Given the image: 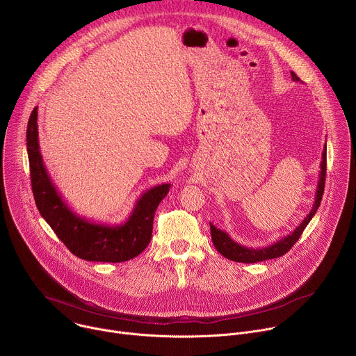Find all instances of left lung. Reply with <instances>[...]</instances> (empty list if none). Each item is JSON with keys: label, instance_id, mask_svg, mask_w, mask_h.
<instances>
[{"label": "left lung", "instance_id": "left-lung-1", "mask_svg": "<svg viewBox=\"0 0 356 356\" xmlns=\"http://www.w3.org/2000/svg\"><path fill=\"white\" fill-rule=\"evenodd\" d=\"M291 79L294 81H300V79L296 76V73L291 72ZM321 172H320V179H318V186L316 191V201L314 206L310 211V214L301 221V224L290 234L283 236L282 239L276 241L275 243L264 248H248L242 246L238 242H235L225 231L218 229L216 225L210 222V229H211V239L216 246V249L221 253L222 257H225L229 261L234 262H242V264H257V262H264L268 259H275L279 257H283L286 252L291 249V246L298 241L300 235L302 234L304 228L309 225L314 214L317 213L320 202L323 200V193H324V184H325V173H327V145L323 150V161H321Z\"/></svg>", "mask_w": 356, "mask_h": 356}]
</instances>
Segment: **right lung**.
<instances>
[{
  "instance_id": "right-lung-1",
  "label": "right lung",
  "mask_w": 356,
  "mask_h": 356,
  "mask_svg": "<svg viewBox=\"0 0 356 356\" xmlns=\"http://www.w3.org/2000/svg\"><path fill=\"white\" fill-rule=\"evenodd\" d=\"M26 150L36 207L73 255L90 262L118 264L145 250L152 238L155 211L169 193V183L145 191L125 222L95 224L70 210L47 175L39 150L38 107L33 108L28 121Z\"/></svg>"
}]
</instances>
